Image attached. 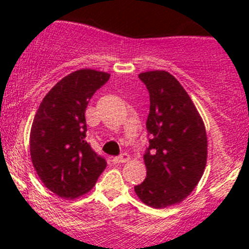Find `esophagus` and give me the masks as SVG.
Segmentation results:
<instances>
[{
    "instance_id": "1",
    "label": "esophagus",
    "mask_w": 249,
    "mask_h": 249,
    "mask_svg": "<svg viewBox=\"0 0 249 249\" xmlns=\"http://www.w3.org/2000/svg\"><path fill=\"white\" fill-rule=\"evenodd\" d=\"M129 160V156L127 153H122V155L117 156V157L113 158L114 163H126Z\"/></svg>"
}]
</instances>
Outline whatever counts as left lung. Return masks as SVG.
Masks as SVG:
<instances>
[{
  "mask_svg": "<svg viewBox=\"0 0 249 249\" xmlns=\"http://www.w3.org/2000/svg\"><path fill=\"white\" fill-rule=\"evenodd\" d=\"M138 77L149 92V146L143 156L147 177L135 192L147 206L164 208L187 198L203 176L206 127L175 76L157 70Z\"/></svg>",
  "mask_w": 249,
  "mask_h": 249,
  "instance_id": "8db88e82",
  "label": "left lung"
}]
</instances>
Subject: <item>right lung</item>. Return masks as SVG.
I'll use <instances>...</instances> for the list:
<instances>
[{
	"label": "right lung",
	"mask_w": 249,
	"mask_h": 249,
	"mask_svg": "<svg viewBox=\"0 0 249 249\" xmlns=\"http://www.w3.org/2000/svg\"><path fill=\"white\" fill-rule=\"evenodd\" d=\"M109 73L83 68L63 77L39 105L30 133L31 160L42 183L61 198L93 188L107 162L86 142L85 112Z\"/></svg>",
	"instance_id": "obj_1"
}]
</instances>
